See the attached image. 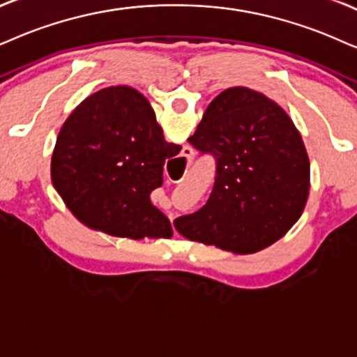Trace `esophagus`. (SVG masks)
Instances as JSON below:
<instances>
[{
    "label": "esophagus",
    "instance_id": "34e87169",
    "mask_svg": "<svg viewBox=\"0 0 357 357\" xmlns=\"http://www.w3.org/2000/svg\"><path fill=\"white\" fill-rule=\"evenodd\" d=\"M183 156H186L189 163H191V161L194 160V151H192V148H189V146H184V148H183Z\"/></svg>",
    "mask_w": 357,
    "mask_h": 357
}]
</instances>
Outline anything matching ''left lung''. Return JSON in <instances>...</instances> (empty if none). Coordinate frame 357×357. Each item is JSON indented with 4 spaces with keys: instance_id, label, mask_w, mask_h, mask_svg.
<instances>
[{
    "instance_id": "1",
    "label": "left lung",
    "mask_w": 357,
    "mask_h": 357,
    "mask_svg": "<svg viewBox=\"0 0 357 357\" xmlns=\"http://www.w3.org/2000/svg\"><path fill=\"white\" fill-rule=\"evenodd\" d=\"M188 142L215 160L209 199L174 227L237 254L272 245L298 220L310 192L303 139L282 107L245 87L220 92Z\"/></svg>"
}]
</instances>
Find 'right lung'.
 Returning <instances> with one entry per match:
<instances>
[{"instance_id":"right-lung-1","label":"right lung","mask_w":357,"mask_h":357,"mask_svg":"<svg viewBox=\"0 0 357 357\" xmlns=\"http://www.w3.org/2000/svg\"><path fill=\"white\" fill-rule=\"evenodd\" d=\"M179 151L181 146L166 142L138 90L107 87L85 98L62 125L52 184L89 227L135 241L169 238V219L151 204L150 194L163 184L166 161Z\"/></svg>"}]
</instances>
